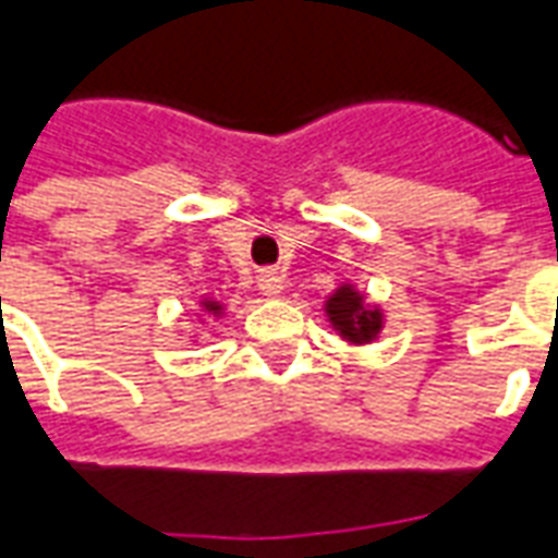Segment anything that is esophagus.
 Instances as JSON below:
<instances>
[{"mask_svg": "<svg viewBox=\"0 0 558 558\" xmlns=\"http://www.w3.org/2000/svg\"><path fill=\"white\" fill-rule=\"evenodd\" d=\"M256 287L263 295H280L283 292V275L280 271H263L259 278H256Z\"/></svg>", "mask_w": 558, "mask_h": 558, "instance_id": "34e87169", "label": "esophagus"}]
</instances>
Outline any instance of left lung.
<instances>
[{
    "label": "left lung",
    "mask_w": 558,
    "mask_h": 558,
    "mask_svg": "<svg viewBox=\"0 0 558 558\" xmlns=\"http://www.w3.org/2000/svg\"><path fill=\"white\" fill-rule=\"evenodd\" d=\"M328 319L335 323L340 335L352 343H367V340H374L379 335V328H383V316L376 307H364L362 295L350 287H340L326 304Z\"/></svg>",
    "instance_id": "1"
}]
</instances>
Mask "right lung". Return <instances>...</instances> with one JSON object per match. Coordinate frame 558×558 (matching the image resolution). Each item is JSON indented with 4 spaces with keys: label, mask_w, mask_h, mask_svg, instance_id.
<instances>
[{
    "label": "right lung",
    "mask_w": 558,
    "mask_h": 558,
    "mask_svg": "<svg viewBox=\"0 0 558 558\" xmlns=\"http://www.w3.org/2000/svg\"><path fill=\"white\" fill-rule=\"evenodd\" d=\"M206 311H211V314H218L220 304L218 302H206Z\"/></svg>",
    "instance_id": "add662e5"
}]
</instances>
